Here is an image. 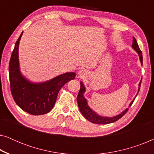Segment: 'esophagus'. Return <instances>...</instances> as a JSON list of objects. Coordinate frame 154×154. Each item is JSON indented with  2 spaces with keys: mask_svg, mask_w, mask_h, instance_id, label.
Here are the masks:
<instances>
[{
  "mask_svg": "<svg viewBox=\"0 0 154 154\" xmlns=\"http://www.w3.org/2000/svg\"><path fill=\"white\" fill-rule=\"evenodd\" d=\"M88 74V71L85 70V69H80L79 71V75H80V77H85V75H87Z\"/></svg>",
  "mask_w": 154,
  "mask_h": 154,
  "instance_id": "34e87169",
  "label": "esophagus"
}]
</instances>
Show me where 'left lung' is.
I'll return each instance as SVG.
<instances>
[{"mask_svg":"<svg viewBox=\"0 0 154 154\" xmlns=\"http://www.w3.org/2000/svg\"><path fill=\"white\" fill-rule=\"evenodd\" d=\"M132 48L134 50H135V52L138 54L139 58H140V61L141 62V64L142 66V61H143V57H142V51H141L140 48H139V45L137 44V42L136 39L133 37V40H132ZM141 82H142V80H141L140 83H139V88H138V91L137 93L136 96L134 97V98L132 100V102L130 103L129 106L132 105V103H133L134 99L137 95L139 91H140V85H141ZM86 91V88L84 85L83 82H81V88H80L79 92L77 96V102H78V106H79V110L81 111L82 115L86 119L88 120L90 122H91L92 123H96V124H103V125H105V124H109L114 123L118 120L121 119V117H123L124 115L125 114L126 112L128 111V108H126L125 110L122 111L121 113L118 114L116 116H114L112 117H108V116H102L99 115L98 113H97L95 111L92 110V109L90 108L88 105V100H86V98L84 96V94Z\"/></svg>","mask_w":154,"mask_h":154,"instance_id":"obj_1","label":"left lung"}]
</instances>
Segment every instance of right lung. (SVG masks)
I'll return each instance as SVG.
<instances>
[{
	"instance_id": "obj_1",
	"label": "right lung",
	"mask_w": 154,
	"mask_h": 154,
	"mask_svg": "<svg viewBox=\"0 0 154 154\" xmlns=\"http://www.w3.org/2000/svg\"><path fill=\"white\" fill-rule=\"evenodd\" d=\"M23 32L17 41L9 64L12 95L23 111L32 115L45 114L53 109L59 91L67 82L75 79L74 72H66L44 82H32L21 72L19 45Z\"/></svg>"
}]
</instances>
